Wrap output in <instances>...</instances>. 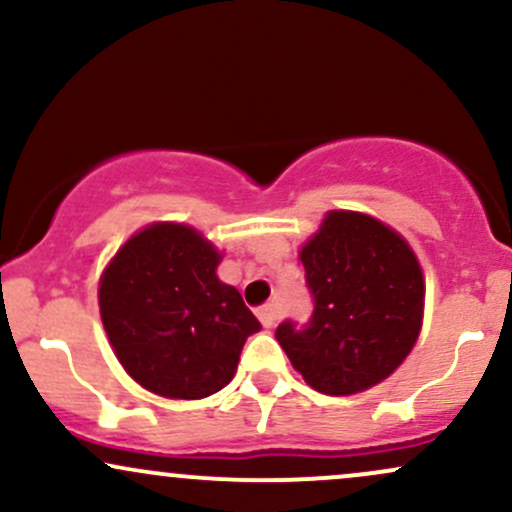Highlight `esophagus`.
I'll return each instance as SVG.
<instances>
[{"label":"esophagus","mask_w":512,"mask_h":512,"mask_svg":"<svg viewBox=\"0 0 512 512\" xmlns=\"http://www.w3.org/2000/svg\"><path fill=\"white\" fill-rule=\"evenodd\" d=\"M257 317H260V322L264 327H274L276 320H279V308H276L274 303L262 305V308L257 310Z\"/></svg>","instance_id":"34e87169"}]
</instances>
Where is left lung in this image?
<instances>
[{
	"label": "left lung",
	"mask_w": 512,
	"mask_h": 512,
	"mask_svg": "<svg viewBox=\"0 0 512 512\" xmlns=\"http://www.w3.org/2000/svg\"><path fill=\"white\" fill-rule=\"evenodd\" d=\"M313 317L276 342L322 395H356L395 373L424 320V274L399 233L358 211H330L301 250Z\"/></svg>",
	"instance_id": "8db88e82"
}]
</instances>
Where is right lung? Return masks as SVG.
I'll return each instance as SVG.
<instances>
[{"instance_id":"obj_1","label":"right lung","mask_w":512,"mask_h":512,"mask_svg":"<svg viewBox=\"0 0 512 512\" xmlns=\"http://www.w3.org/2000/svg\"><path fill=\"white\" fill-rule=\"evenodd\" d=\"M221 255L185 223H151L101 276V320L122 368L149 392L202 399L236 375L260 322L216 276Z\"/></svg>"}]
</instances>
